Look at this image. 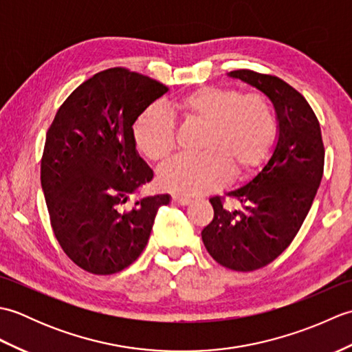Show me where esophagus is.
I'll list each match as a JSON object with an SVG mask.
<instances>
[{
  "mask_svg": "<svg viewBox=\"0 0 352 352\" xmlns=\"http://www.w3.org/2000/svg\"><path fill=\"white\" fill-rule=\"evenodd\" d=\"M172 201L180 206H189L192 203V199L188 197H183V195H172Z\"/></svg>",
  "mask_w": 352,
  "mask_h": 352,
  "instance_id": "1",
  "label": "esophagus"
}]
</instances>
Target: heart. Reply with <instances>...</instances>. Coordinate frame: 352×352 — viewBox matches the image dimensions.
<instances>
[{
	"instance_id": "heart-1",
	"label": "heart",
	"mask_w": 352,
	"mask_h": 352,
	"mask_svg": "<svg viewBox=\"0 0 352 352\" xmlns=\"http://www.w3.org/2000/svg\"><path fill=\"white\" fill-rule=\"evenodd\" d=\"M189 122L207 126L201 155H182L160 169V183L184 195H201L260 168L278 139L275 111L265 96L231 87H199L174 102ZM134 139L148 159L163 162L175 146V126L166 111L151 107L134 124Z\"/></svg>"
}]
</instances>
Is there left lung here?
<instances>
[{"instance_id":"left-lung-1","label":"left lung","mask_w":352,"mask_h":352,"mask_svg":"<svg viewBox=\"0 0 352 352\" xmlns=\"http://www.w3.org/2000/svg\"><path fill=\"white\" fill-rule=\"evenodd\" d=\"M228 77L263 92L278 122V139L263 168L227 193L237 207L210 198L214 216L201 233L219 265L248 272L274 261L300 231L322 180L325 149L315 111L286 81L250 69L231 71Z\"/></svg>"}]
</instances>
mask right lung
<instances>
[{"instance_id": "add662e5", "label": "right lung", "mask_w": 352, "mask_h": 352, "mask_svg": "<svg viewBox=\"0 0 352 352\" xmlns=\"http://www.w3.org/2000/svg\"><path fill=\"white\" fill-rule=\"evenodd\" d=\"M168 87L125 68L95 74L57 110L45 139L41 183L54 236L74 263L95 275L129 267L145 250L168 193L126 207L153 180L133 125Z\"/></svg>"}]
</instances>
